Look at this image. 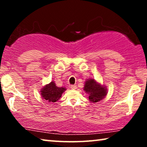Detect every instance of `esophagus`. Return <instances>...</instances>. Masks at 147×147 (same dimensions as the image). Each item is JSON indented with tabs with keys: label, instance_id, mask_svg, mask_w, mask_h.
I'll return each instance as SVG.
<instances>
[{
	"label": "esophagus",
	"instance_id": "34e87169",
	"mask_svg": "<svg viewBox=\"0 0 147 147\" xmlns=\"http://www.w3.org/2000/svg\"><path fill=\"white\" fill-rule=\"evenodd\" d=\"M71 88L72 90H76V88H77V86H76V85H71Z\"/></svg>",
	"mask_w": 147,
	"mask_h": 147
}]
</instances>
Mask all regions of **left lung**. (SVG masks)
Wrapping results in <instances>:
<instances>
[{
    "mask_svg": "<svg viewBox=\"0 0 147 147\" xmlns=\"http://www.w3.org/2000/svg\"><path fill=\"white\" fill-rule=\"evenodd\" d=\"M84 90L89 94L90 101L95 103L103 99L107 94V89L101 84L97 83L94 79L87 80L85 82Z\"/></svg>",
    "mask_w": 147,
    "mask_h": 147,
    "instance_id": "1",
    "label": "left lung"
}]
</instances>
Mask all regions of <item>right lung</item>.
<instances>
[{"label":"right lung","mask_w":147,"mask_h":147,"mask_svg":"<svg viewBox=\"0 0 147 147\" xmlns=\"http://www.w3.org/2000/svg\"><path fill=\"white\" fill-rule=\"evenodd\" d=\"M66 89L63 87H57L54 82L44 86L41 90L42 98L49 102H55L61 98L62 94Z\"/></svg>","instance_id":"add662e5"}]
</instances>
